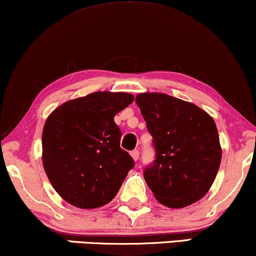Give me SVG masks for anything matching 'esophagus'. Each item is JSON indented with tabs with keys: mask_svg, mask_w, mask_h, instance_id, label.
Wrapping results in <instances>:
<instances>
[{
	"mask_svg": "<svg viewBox=\"0 0 256 256\" xmlns=\"http://www.w3.org/2000/svg\"><path fill=\"white\" fill-rule=\"evenodd\" d=\"M130 156H133V159L135 160V162H136V160L138 159V156H140V153H138V150H132V152H130Z\"/></svg>",
	"mask_w": 256,
	"mask_h": 256,
	"instance_id": "34e87169",
	"label": "esophagus"
}]
</instances>
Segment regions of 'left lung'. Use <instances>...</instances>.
<instances>
[{"mask_svg": "<svg viewBox=\"0 0 256 256\" xmlns=\"http://www.w3.org/2000/svg\"><path fill=\"white\" fill-rule=\"evenodd\" d=\"M156 150L144 167L148 188L168 208L188 206L205 196L218 172L222 150L215 121L204 110L166 94L135 98Z\"/></svg>", "mask_w": 256, "mask_h": 256, "instance_id": "1", "label": "left lung"}]
</instances>
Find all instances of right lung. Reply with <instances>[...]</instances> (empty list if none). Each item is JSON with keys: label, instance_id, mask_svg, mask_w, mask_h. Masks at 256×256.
Masks as SVG:
<instances>
[{"label": "right lung", "instance_id": "obj_1", "mask_svg": "<svg viewBox=\"0 0 256 256\" xmlns=\"http://www.w3.org/2000/svg\"><path fill=\"white\" fill-rule=\"evenodd\" d=\"M133 100L127 92L98 91L62 104L46 120L44 168L68 203L94 209L118 194L134 160L120 147L114 118Z\"/></svg>", "mask_w": 256, "mask_h": 256}]
</instances>
